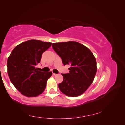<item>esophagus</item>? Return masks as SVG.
<instances>
[{"mask_svg": "<svg viewBox=\"0 0 125 125\" xmlns=\"http://www.w3.org/2000/svg\"><path fill=\"white\" fill-rule=\"evenodd\" d=\"M53 74L54 76H56L58 75V74H56V73H53Z\"/></svg>", "mask_w": 125, "mask_h": 125, "instance_id": "esophagus-1", "label": "esophagus"}]
</instances>
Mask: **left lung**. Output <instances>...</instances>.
<instances>
[{"label": "left lung", "instance_id": "8db88e82", "mask_svg": "<svg viewBox=\"0 0 125 125\" xmlns=\"http://www.w3.org/2000/svg\"><path fill=\"white\" fill-rule=\"evenodd\" d=\"M53 49L63 64L70 65L69 73L62 74L63 80L60 90L68 96L80 95L92 84L97 71L96 61L88 48L75 41L54 43Z\"/></svg>", "mask_w": 125, "mask_h": 125}]
</instances>
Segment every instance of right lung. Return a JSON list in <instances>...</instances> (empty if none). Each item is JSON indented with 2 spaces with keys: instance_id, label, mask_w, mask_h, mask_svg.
<instances>
[{
  "instance_id": "right-lung-1",
  "label": "right lung",
  "mask_w": 125,
  "mask_h": 125,
  "mask_svg": "<svg viewBox=\"0 0 125 125\" xmlns=\"http://www.w3.org/2000/svg\"><path fill=\"white\" fill-rule=\"evenodd\" d=\"M52 45L30 40L16 46L8 58V74L11 83L24 95L35 97L45 90L52 72H43L36 65L42 55Z\"/></svg>"
}]
</instances>
